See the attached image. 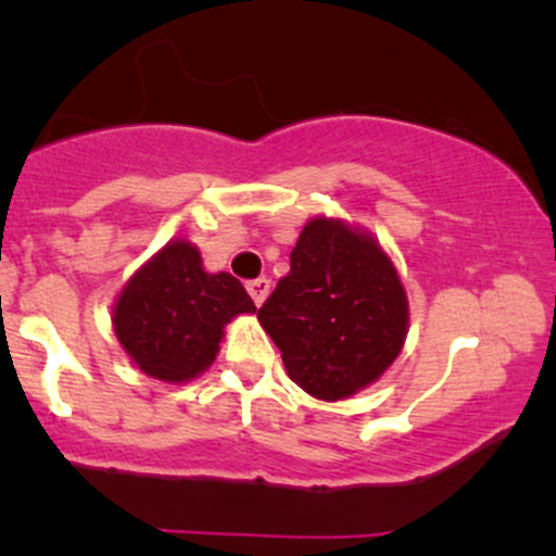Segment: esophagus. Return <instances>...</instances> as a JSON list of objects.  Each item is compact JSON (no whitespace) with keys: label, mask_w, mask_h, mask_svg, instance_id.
<instances>
[{"label":"esophagus","mask_w":556,"mask_h":556,"mask_svg":"<svg viewBox=\"0 0 556 556\" xmlns=\"http://www.w3.org/2000/svg\"><path fill=\"white\" fill-rule=\"evenodd\" d=\"M248 292H251L253 303L261 305L266 300V295H269V292H271V279H266V277L253 279V282H248Z\"/></svg>","instance_id":"esophagus-1"}]
</instances>
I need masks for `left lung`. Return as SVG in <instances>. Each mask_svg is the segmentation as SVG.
Masks as SVG:
<instances>
[{
    "mask_svg": "<svg viewBox=\"0 0 556 556\" xmlns=\"http://www.w3.org/2000/svg\"><path fill=\"white\" fill-rule=\"evenodd\" d=\"M258 321L300 389L337 402L374 384L407 337L405 287L371 235L314 216Z\"/></svg>",
    "mask_w": 556,
    "mask_h": 556,
    "instance_id": "8db88e82",
    "label": "left lung"
}]
</instances>
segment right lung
Here are the masks:
<instances>
[{
  "label": "right lung",
  "mask_w": 556,
  "mask_h": 556,
  "mask_svg": "<svg viewBox=\"0 0 556 556\" xmlns=\"http://www.w3.org/2000/svg\"><path fill=\"white\" fill-rule=\"evenodd\" d=\"M253 311L232 274L203 271L193 242L172 240L127 279L114 300L112 324L140 371L185 384L212 366L227 324Z\"/></svg>",
  "instance_id": "right-lung-1"
}]
</instances>
